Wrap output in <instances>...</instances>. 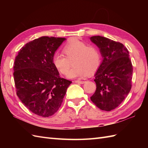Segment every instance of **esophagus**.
I'll list each match as a JSON object with an SVG mask.
<instances>
[{
  "mask_svg": "<svg viewBox=\"0 0 148 148\" xmlns=\"http://www.w3.org/2000/svg\"><path fill=\"white\" fill-rule=\"evenodd\" d=\"M75 82L77 83H79V84H84V83H85V81H75Z\"/></svg>",
  "mask_w": 148,
  "mask_h": 148,
  "instance_id": "obj_1",
  "label": "esophagus"
}]
</instances>
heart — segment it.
Here are the masks:
<instances>
[{"label": "heart", "instance_id": "1", "mask_svg": "<svg viewBox=\"0 0 148 148\" xmlns=\"http://www.w3.org/2000/svg\"><path fill=\"white\" fill-rule=\"evenodd\" d=\"M64 55L56 52L53 56V64L62 74H65L71 62L75 65L67 73L68 78H81L88 72L96 71L101 63V53L98 47L88 45L86 42L75 40L64 48Z\"/></svg>", "mask_w": 148, "mask_h": 148}]
</instances>
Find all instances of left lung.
I'll return each mask as SVG.
<instances>
[{
	"instance_id": "left-lung-1",
	"label": "left lung",
	"mask_w": 148,
	"mask_h": 148,
	"mask_svg": "<svg viewBox=\"0 0 148 148\" xmlns=\"http://www.w3.org/2000/svg\"><path fill=\"white\" fill-rule=\"evenodd\" d=\"M103 58L95 74L97 88L90 97L97 107L110 111L120 104L132 88L133 67L129 53L123 44L100 36L90 37Z\"/></svg>"
}]
</instances>
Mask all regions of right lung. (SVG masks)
I'll use <instances>...</instances> for the list:
<instances>
[{
	"label": "right lung",
	"mask_w": 148,
	"mask_h": 148,
	"mask_svg": "<svg viewBox=\"0 0 148 148\" xmlns=\"http://www.w3.org/2000/svg\"><path fill=\"white\" fill-rule=\"evenodd\" d=\"M44 36L27 43L16 56L14 80L19 99L31 112L49 117L58 111L72 81L60 77L53 56L65 40Z\"/></svg>",
	"instance_id": "add662e5"
}]
</instances>
